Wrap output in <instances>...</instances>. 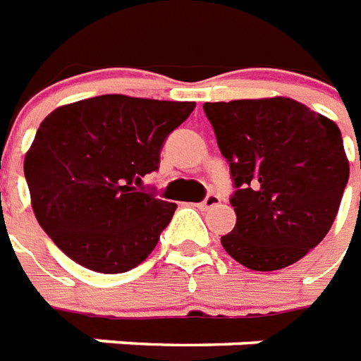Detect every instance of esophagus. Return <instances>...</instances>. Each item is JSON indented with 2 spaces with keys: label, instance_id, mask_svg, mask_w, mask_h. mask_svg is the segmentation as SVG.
I'll return each mask as SVG.
<instances>
[{
  "label": "esophagus",
  "instance_id": "34e87169",
  "mask_svg": "<svg viewBox=\"0 0 361 361\" xmlns=\"http://www.w3.org/2000/svg\"><path fill=\"white\" fill-rule=\"evenodd\" d=\"M219 202H221V198H219L217 194L212 192V194H208V196H206V198H204V200L200 202V208H214V206H217Z\"/></svg>",
  "mask_w": 361,
  "mask_h": 361
}]
</instances>
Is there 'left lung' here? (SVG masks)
<instances>
[{"label": "left lung", "instance_id": "8db88e82", "mask_svg": "<svg viewBox=\"0 0 361 361\" xmlns=\"http://www.w3.org/2000/svg\"><path fill=\"white\" fill-rule=\"evenodd\" d=\"M204 112L235 186L237 224L224 249L257 272L298 262L329 233L348 183L338 126L286 97L206 103Z\"/></svg>", "mask_w": 361, "mask_h": 361}]
</instances>
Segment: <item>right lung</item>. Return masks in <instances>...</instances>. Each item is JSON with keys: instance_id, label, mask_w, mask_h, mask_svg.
I'll list each match as a JSON object with an SVG mask.
<instances>
[{"instance_id": "1", "label": "right lung", "mask_w": 361, "mask_h": 361, "mask_svg": "<svg viewBox=\"0 0 361 361\" xmlns=\"http://www.w3.org/2000/svg\"><path fill=\"white\" fill-rule=\"evenodd\" d=\"M196 103L101 94L50 112L25 157L46 235L81 267L128 272L152 255L176 204L137 188Z\"/></svg>"}]
</instances>
